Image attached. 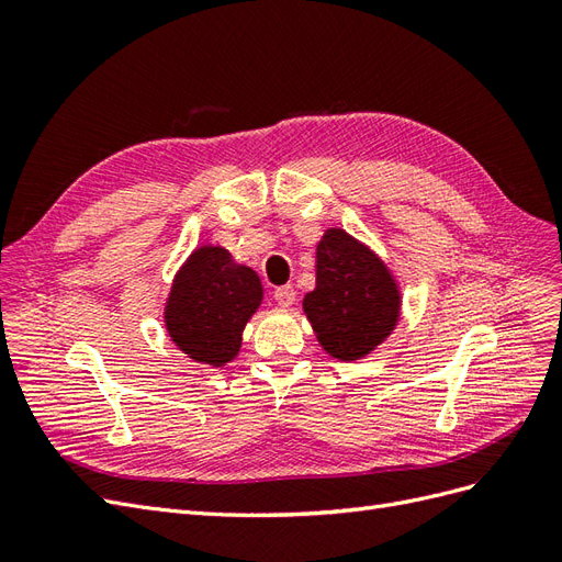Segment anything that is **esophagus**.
Wrapping results in <instances>:
<instances>
[{
	"instance_id": "esophagus-1",
	"label": "esophagus",
	"mask_w": 562,
	"mask_h": 562,
	"mask_svg": "<svg viewBox=\"0 0 562 562\" xmlns=\"http://www.w3.org/2000/svg\"><path fill=\"white\" fill-rule=\"evenodd\" d=\"M274 300H277V304H281V307H291V304L295 302L293 285H279V288H274Z\"/></svg>"
}]
</instances>
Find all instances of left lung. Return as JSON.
<instances>
[{
    "mask_svg": "<svg viewBox=\"0 0 562 562\" xmlns=\"http://www.w3.org/2000/svg\"><path fill=\"white\" fill-rule=\"evenodd\" d=\"M302 310L333 359L359 361L394 333L401 288L375 250L328 227L316 246V288Z\"/></svg>",
    "mask_w": 562,
    "mask_h": 562,
    "instance_id": "obj_1",
    "label": "left lung"
}]
</instances>
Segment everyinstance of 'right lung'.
Returning <instances> with one entry per match:
<instances>
[{"label":"right lung","mask_w":562,"mask_h":562,"mask_svg":"<svg viewBox=\"0 0 562 562\" xmlns=\"http://www.w3.org/2000/svg\"><path fill=\"white\" fill-rule=\"evenodd\" d=\"M262 281L223 246L203 244L182 262L166 297L164 326L192 361L223 368L236 359L250 316L262 304Z\"/></svg>","instance_id":"add662e5"}]
</instances>
